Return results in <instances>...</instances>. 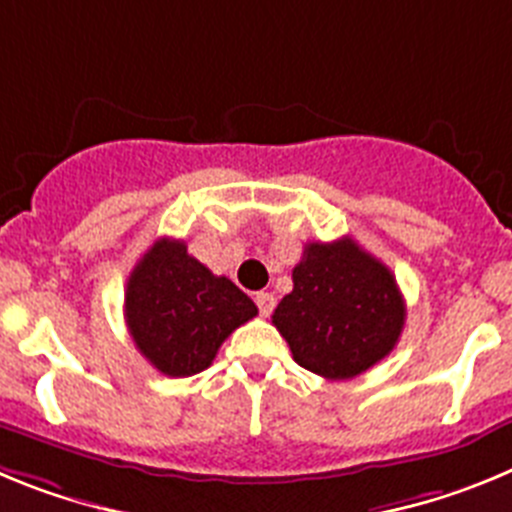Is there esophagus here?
Instances as JSON below:
<instances>
[{
  "mask_svg": "<svg viewBox=\"0 0 512 512\" xmlns=\"http://www.w3.org/2000/svg\"><path fill=\"white\" fill-rule=\"evenodd\" d=\"M256 305H259V312L264 315V318H269L271 310H274V295L271 292H256Z\"/></svg>",
  "mask_w": 512,
  "mask_h": 512,
  "instance_id": "34e87169",
  "label": "esophagus"
}]
</instances>
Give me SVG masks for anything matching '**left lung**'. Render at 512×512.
Segmentation results:
<instances>
[{
	"mask_svg": "<svg viewBox=\"0 0 512 512\" xmlns=\"http://www.w3.org/2000/svg\"><path fill=\"white\" fill-rule=\"evenodd\" d=\"M271 323L307 372L351 379L390 356L405 325L392 271L354 238L307 243Z\"/></svg>",
	"mask_w": 512,
	"mask_h": 512,
	"instance_id": "1",
	"label": "left lung"
}]
</instances>
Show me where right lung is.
I'll use <instances>...</instances> for the list:
<instances>
[{"label": "right lung", "mask_w": 512, "mask_h": 512, "mask_svg": "<svg viewBox=\"0 0 512 512\" xmlns=\"http://www.w3.org/2000/svg\"><path fill=\"white\" fill-rule=\"evenodd\" d=\"M228 277L189 256L187 243L158 238L130 271L125 320L135 348L166 377H192L212 364L225 338L256 315Z\"/></svg>", "instance_id": "right-lung-1"}]
</instances>
